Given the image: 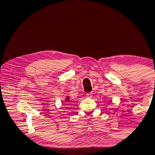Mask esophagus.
I'll return each instance as SVG.
<instances>
[{
	"label": "esophagus",
	"mask_w": 155,
	"mask_h": 155,
	"mask_svg": "<svg viewBox=\"0 0 155 155\" xmlns=\"http://www.w3.org/2000/svg\"><path fill=\"white\" fill-rule=\"evenodd\" d=\"M92 92H90V93L86 94V97H87V98H92Z\"/></svg>",
	"instance_id": "esophagus-1"
}]
</instances>
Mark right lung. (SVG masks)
Listing matches in <instances>:
<instances>
[{"label": "right lung", "mask_w": 155, "mask_h": 155, "mask_svg": "<svg viewBox=\"0 0 155 155\" xmlns=\"http://www.w3.org/2000/svg\"><path fill=\"white\" fill-rule=\"evenodd\" d=\"M69 101H70V97H69V96L65 97V99H64V101H65V102H69Z\"/></svg>", "instance_id": "obj_1"}]
</instances>
